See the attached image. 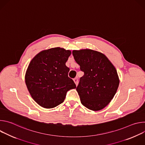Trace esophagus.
<instances>
[{
	"label": "esophagus",
	"mask_w": 145,
	"mask_h": 145,
	"mask_svg": "<svg viewBox=\"0 0 145 145\" xmlns=\"http://www.w3.org/2000/svg\"><path fill=\"white\" fill-rule=\"evenodd\" d=\"M73 81H74V83H75V84L76 85V86H77V84H78V79L77 78H74L73 79Z\"/></svg>",
	"instance_id": "obj_1"
}]
</instances>
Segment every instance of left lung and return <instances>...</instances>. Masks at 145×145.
Instances as JSON below:
<instances>
[{"label":"left lung","instance_id":"obj_1","mask_svg":"<svg viewBox=\"0 0 145 145\" xmlns=\"http://www.w3.org/2000/svg\"><path fill=\"white\" fill-rule=\"evenodd\" d=\"M72 54L84 73L76 88L81 104L92 111L103 109L114 98L119 87L116 68L104 54L96 50H74Z\"/></svg>","mask_w":145,"mask_h":145}]
</instances>
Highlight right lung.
Wrapping results in <instances>:
<instances>
[{
    "instance_id": "obj_1",
    "label": "right lung",
    "mask_w": 145,
    "mask_h": 145,
    "mask_svg": "<svg viewBox=\"0 0 145 145\" xmlns=\"http://www.w3.org/2000/svg\"><path fill=\"white\" fill-rule=\"evenodd\" d=\"M71 51L59 47L44 50L30 61L25 74L27 89L40 106L52 108L63 103L67 92L76 88L65 65Z\"/></svg>"
}]
</instances>
